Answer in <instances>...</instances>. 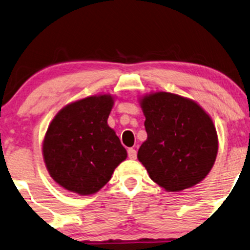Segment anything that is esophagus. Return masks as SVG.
<instances>
[{"label":"esophagus","mask_w":250,"mask_h":250,"mask_svg":"<svg viewBox=\"0 0 250 250\" xmlns=\"http://www.w3.org/2000/svg\"><path fill=\"white\" fill-rule=\"evenodd\" d=\"M127 154H128V158H130L131 160H134L135 158H137V150H135L134 148H128Z\"/></svg>","instance_id":"esophagus-1"}]
</instances>
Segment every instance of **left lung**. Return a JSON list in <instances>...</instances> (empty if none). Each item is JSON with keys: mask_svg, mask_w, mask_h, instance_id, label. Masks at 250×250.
<instances>
[{"mask_svg": "<svg viewBox=\"0 0 250 250\" xmlns=\"http://www.w3.org/2000/svg\"><path fill=\"white\" fill-rule=\"evenodd\" d=\"M147 139L138 160L168 192L191 188L208 176L218 154L211 116L195 101L166 91L139 98Z\"/></svg>", "mask_w": 250, "mask_h": 250, "instance_id": "8db88e82", "label": "left lung"}]
</instances>
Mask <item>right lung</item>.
<instances>
[{
	"mask_svg": "<svg viewBox=\"0 0 250 250\" xmlns=\"http://www.w3.org/2000/svg\"><path fill=\"white\" fill-rule=\"evenodd\" d=\"M113 104L112 95H94L67 104L52 119L42 140V158L61 188L81 196L94 195L127 158L107 125Z\"/></svg>",
	"mask_w": 250,
	"mask_h": 250,
	"instance_id": "1",
	"label": "right lung"
}]
</instances>
